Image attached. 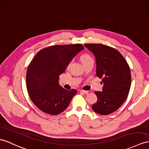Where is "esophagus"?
Here are the masks:
<instances>
[{
  "mask_svg": "<svg viewBox=\"0 0 149 149\" xmlns=\"http://www.w3.org/2000/svg\"><path fill=\"white\" fill-rule=\"evenodd\" d=\"M80 92H81V93H85V94H87V93H88L89 92L88 91H86V90H80Z\"/></svg>",
  "mask_w": 149,
  "mask_h": 149,
  "instance_id": "esophagus-1",
  "label": "esophagus"
}]
</instances>
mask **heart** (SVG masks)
<instances>
[{"instance_id":"heart-1","label":"heart","mask_w":149,"mask_h":149,"mask_svg":"<svg viewBox=\"0 0 149 149\" xmlns=\"http://www.w3.org/2000/svg\"><path fill=\"white\" fill-rule=\"evenodd\" d=\"M81 60L82 63H83L89 61H93V59L89 55H88V54H84V55H83L81 57Z\"/></svg>"}]
</instances>
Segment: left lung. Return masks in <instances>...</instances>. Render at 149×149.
<instances>
[{
	"instance_id": "obj_1",
	"label": "left lung",
	"mask_w": 149,
	"mask_h": 149,
	"mask_svg": "<svg viewBox=\"0 0 149 149\" xmlns=\"http://www.w3.org/2000/svg\"><path fill=\"white\" fill-rule=\"evenodd\" d=\"M95 57L96 75L102 78V92H95L97 102L93 111L107 115L116 111L128 97L131 86V72L125 58L116 49L103 44H85Z\"/></svg>"
}]
</instances>
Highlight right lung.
Returning a JSON list of instances; mask_svg holds the SVG:
<instances>
[{
    "mask_svg": "<svg viewBox=\"0 0 149 149\" xmlns=\"http://www.w3.org/2000/svg\"><path fill=\"white\" fill-rule=\"evenodd\" d=\"M83 49L81 44L54 45L40 50L33 58L27 70L26 88L40 110L57 115L68 107L77 91L63 88L59 83V75Z\"/></svg>",
    "mask_w": 149,
    "mask_h": 149,
    "instance_id": "add662e5",
    "label": "right lung"
}]
</instances>
